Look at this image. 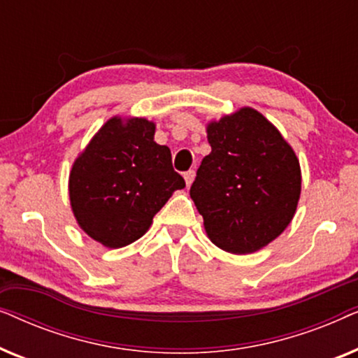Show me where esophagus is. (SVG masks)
Here are the masks:
<instances>
[{"label":"esophagus","instance_id":"esophagus-1","mask_svg":"<svg viewBox=\"0 0 358 358\" xmlns=\"http://www.w3.org/2000/svg\"><path fill=\"white\" fill-rule=\"evenodd\" d=\"M184 179H185V184H187V187H190V184H192L195 179V171H187V173L184 174Z\"/></svg>","mask_w":358,"mask_h":358}]
</instances>
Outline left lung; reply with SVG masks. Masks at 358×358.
Returning <instances> with one entry per match:
<instances>
[{
  "instance_id": "8db88e82",
  "label": "left lung",
  "mask_w": 358,
  "mask_h": 358,
  "mask_svg": "<svg viewBox=\"0 0 358 358\" xmlns=\"http://www.w3.org/2000/svg\"><path fill=\"white\" fill-rule=\"evenodd\" d=\"M210 155L190 197L215 246L256 252L280 236L296 212L301 169L277 127L252 107L207 124Z\"/></svg>"
}]
</instances>
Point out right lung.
I'll return each instance as SVG.
<instances>
[{
  "label": "right lung",
  "mask_w": 358,
  "mask_h": 358,
  "mask_svg": "<svg viewBox=\"0 0 358 358\" xmlns=\"http://www.w3.org/2000/svg\"><path fill=\"white\" fill-rule=\"evenodd\" d=\"M155 129L145 117H112L73 163V215L102 246L119 249L140 239L174 190L185 187L171 150L155 141Z\"/></svg>",
  "instance_id": "1"
}]
</instances>
